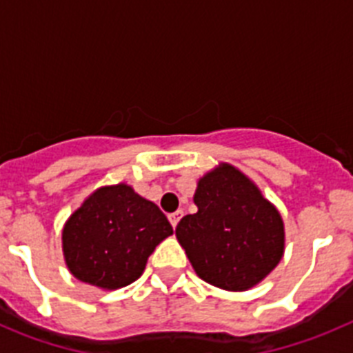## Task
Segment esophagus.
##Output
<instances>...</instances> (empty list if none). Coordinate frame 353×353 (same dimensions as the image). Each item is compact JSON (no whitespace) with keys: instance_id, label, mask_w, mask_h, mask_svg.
Wrapping results in <instances>:
<instances>
[{"instance_id":"obj_1","label":"esophagus","mask_w":353,"mask_h":353,"mask_svg":"<svg viewBox=\"0 0 353 353\" xmlns=\"http://www.w3.org/2000/svg\"><path fill=\"white\" fill-rule=\"evenodd\" d=\"M182 217H183V212L182 210H176V212H173V214H170L171 226L176 228V224L180 223V219H182Z\"/></svg>"}]
</instances>
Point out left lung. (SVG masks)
Returning a JSON list of instances; mask_svg holds the SVG:
<instances>
[{"mask_svg": "<svg viewBox=\"0 0 353 353\" xmlns=\"http://www.w3.org/2000/svg\"><path fill=\"white\" fill-rule=\"evenodd\" d=\"M196 214L182 217L176 239L208 285L245 292L269 276L285 254V223L260 187L221 162L198 180Z\"/></svg>", "mask_w": 353, "mask_h": 353, "instance_id": "left-lung-1", "label": "left lung"}]
</instances>
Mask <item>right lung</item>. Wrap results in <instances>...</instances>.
I'll use <instances>...</instances> for the list:
<instances>
[{
	"label": "right lung",
	"mask_w": 353,
	"mask_h": 353,
	"mask_svg": "<svg viewBox=\"0 0 353 353\" xmlns=\"http://www.w3.org/2000/svg\"><path fill=\"white\" fill-rule=\"evenodd\" d=\"M173 235L154 201L120 182L93 191L67 219L61 248L76 279L101 290H118L138 279L148 256Z\"/></svg>",
	"instance_id": "right-lung-1"
}]
</instances>
